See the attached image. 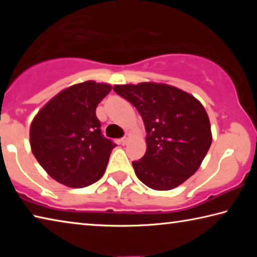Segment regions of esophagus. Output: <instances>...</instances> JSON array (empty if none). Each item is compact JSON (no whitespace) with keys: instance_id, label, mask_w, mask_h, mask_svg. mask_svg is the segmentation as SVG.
Listing matches in <instances>:
<instances>
[{"instance_id":"1","label":"esophagus","mask_w":257,"mask_h":257,"mask_svg":"<svg viewBox=\"0 0 257 257\" xmlns=\"http://www.w3.org/2000/svg\"><path fill=\"white\" fill-rule=\"evenodd\" d=\"M129 139H130V136H129V135H127V136H124L123 138H121L120 144H121V145H125V144H127V143L129 142Z\"/></svg>"}]
</instances>
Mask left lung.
Wrapping results in <instances>:
<instances>
[{"label":"left lung","instance_id":"left-lung-1","mask_svg":"<svg viewBox=\"0 0 257 257\" xmlns=\"http://www.w3.org/2000/svg\"><path fill=\"white\" fill-rule=\"evenodd\" d=\"M114 92L137 108L146 129V153L133 167L155 190L176 188L197 171L212 143L210 119L198 99L158 82L114 85Z\"/></svg>","mask_w":257,"mask_h":257}]
</instances>
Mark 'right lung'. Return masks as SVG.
<instances>
[{"label":"right lung","instance_id":"1","mask_svg":"<svg viewBox=\"0 0 257 257\" xmlns=\"http://www.w3.org/2000/svg\"><path fill=\"white\" fill-rule=\"evenodd\" d=\"M108 84L88 80L50 99L30 124V147L42 168L60 184L82 188L105 172L116 146L101 132L97 104L111 92Z\"/></svg>","mask_w":257,"mask_h":257}]
</instances>
